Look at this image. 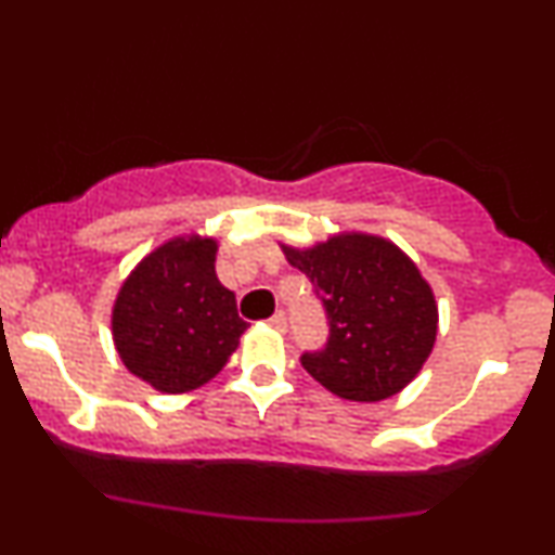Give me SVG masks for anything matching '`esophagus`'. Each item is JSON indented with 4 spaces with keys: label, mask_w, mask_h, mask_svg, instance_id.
Wrapping results in <instances>:
<instances>
[{
    "label": "esophagus",
    "mask_w": 555,
    "mask_h": 555,
    "mask_svg": "<svg viewBox=\"0 0 555 555\" xmlns=\"http://www.w3.org/2000/svg\"><path fill=\"white\" fill-rule=\"evenodd\" d=\"M269 326L276 328V331H286V313H284V310H276V313L269 318Z\"/></svg>",
    "instance_id": "obj_1"
}]
</instances>
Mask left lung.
<instances>
[{"label":"left lung","mask_w":555,"mask_h":555,"mask_svg":"<svg viewBox=\"0 0 555 555\" xmlns=\"http://www.w3.org/2000/svg\"><path fill=\"white\" fill-rule=\"evenodd\" d=\"M284 256L313 284L328 318V341L299 362L321 386L349 401L399 393L428 360L438 331L430 284L393 242L336 234Z\"/></svg>","instance_id":"left-lung-1"}]
</instances>
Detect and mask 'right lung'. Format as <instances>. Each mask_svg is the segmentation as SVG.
<instances>
[{
    "instance_id": "right-lung-1",
    "label": "right lung",
    "mask_w": 555,
    "mask_h": 555,
    "mask_svg": "<svg viewBox=\"0 0 555 555\" xmlns=\"http://www.w3.org/2000/svg\"><path fill=\"white\" fill-rule=\"evenodd\" d=\"M216 240L175 237L135 266L112 310L114 347L125 367L156 391L208 384L247 323L234 292L216 279Z\"/></svg>"
}]
</instances>
